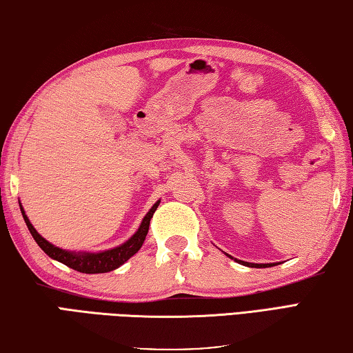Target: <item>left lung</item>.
<instances>
[{
    "mask_svg": "<svg viewBox=\"0 0 353 353\" xmlns=\"http://www.w3.org/2000/svg\"><path fill=\"white\" fill-rule=\"evenodd\" d=\"M236 261L244 264V265H249V268H269V265H274V264H254V263H245V261H239V259H236Z\"/></svg>",
    "mask_w": 353,
    "mask_h": 353,
    "instance_id": "left-lung-1",
    "label": "left lung"
}]
</instances>
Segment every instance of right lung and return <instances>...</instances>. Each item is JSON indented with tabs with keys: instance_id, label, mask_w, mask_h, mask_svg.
Instances as JSON below:
<instances>
[{
	"instance_id": "right-lung-1",
	"label": "right lung",
	"mask_w": 353,
	"mask_h": 353,
	"mask_svg": "<svg viewBox=\"0 0 353 353\" xmlns=\"http://www.w3.org/2000/svg\"><path fill=\"white\" fill-rule=\"evenodd\" d=\"M158 204H159V201L155 203L154 208L148 212V215L144 216L141 225H139V229L137 230V234L132 236L129 241H125L124 244L118 245V248H115V249L98 252V254H85V252L84 254H73V252H68V250L57 248V245H53L49 241H46V239L38 234L35 228L30 224L29 218L26 216L23 208H21V214H23L26 224H28L33 239H35L39 248H41L50 258L65 264L68 268H70L73 270L81 272V274H104V272L115 270L117 268H119V265L128 261L130 256H134L139 249H141L145 235H148V232H149L150 218L154 216Z\"/></svg>"
}]
</instances>
